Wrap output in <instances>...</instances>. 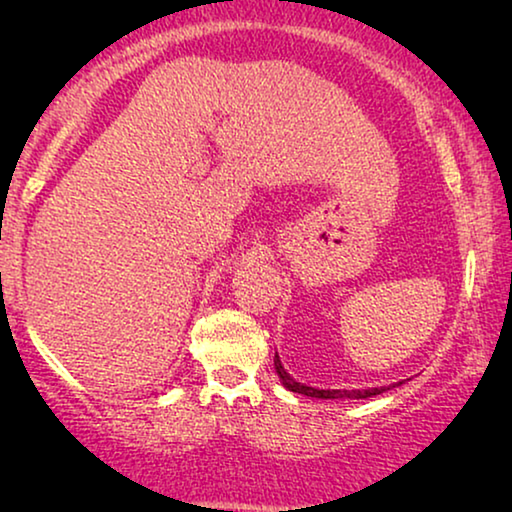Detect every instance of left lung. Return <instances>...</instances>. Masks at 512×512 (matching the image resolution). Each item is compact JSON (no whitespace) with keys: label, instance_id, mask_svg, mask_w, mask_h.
<instances>
[{"label":"left lung","instance_id":"obj_1","mask_svg":"<svg viewBox=\"0 0 512 512\" xmlns=\"http://www.w3.org/2000/svg\"><path fill=\"white\" fill-rule=\"evenodd\" d=\"M275 370H277L279 380L284 382L286 389L293 391V394H305V396H312V398H370V396L382 394V391H387V387L361 389V391H359V389H352V391L342 389V391H340V389H314V387H305V384L296 382L289 373H286L284 366H282V361H279L277 354H275ZM398 384H401V382H398Z\"/></svg>","mask_w":512,"mask_h":512}]
</instances>
